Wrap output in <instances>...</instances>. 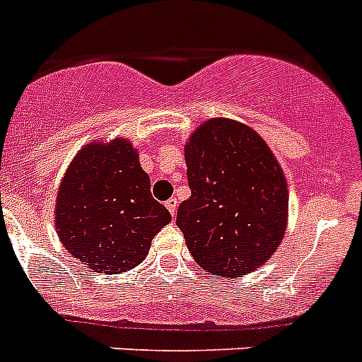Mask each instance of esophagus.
<instances>
[{"label":"esophagus","instance_id":"esophagus-1","mask_svg":"<svg viewBox=\"0 0 362 362\" xmlns=\"http://www.w3.org/2000/svg\"><path fill=\"white\" fill-rule=\"evenodd\" d=\"M165 206L168 208V211H170V214H172V217H175V210H177V201H175L174 197L168 199L167 203H165Z\"/></svg>","mask_w":362,"mask_h":362}]
</instances>
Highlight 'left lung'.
<instances>
[{"mask_svg": "<svg viewBox=\"0 0 362 362\" xmlns=\"http://www.w3.org/2000/svg\"><path fill=\"white\" fill-rule=\"evenodd\" d=\"M185 158L192 195L175 224L192 257L226 278L260 267L280 246L289 208L273 152L253 129L214 118L192 134Z\"/></svg>", "mask_w": 362, "mask_h": 362, "instance_id": "8db88e82", "label": "left lung"}]
</instances>
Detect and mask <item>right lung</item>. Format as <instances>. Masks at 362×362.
Here are the masks:
<instances>
[{"label": "right lung", "instance_id": "right-lung-1", "mask_svg": "<svg viewBox=\"0 0 362 362\" xmlns=\"http://www.w3.org/2000/svg\"><path fill=\"white\" fill-rule=\"evenodd\" d=\"M170 221V211L152 197L138 152L125 140L82 148L59 188V238L73 258L97 273L136 267Z\"/></svg>", "mask_w": 362, "mask_h": 362}]
</instances>
